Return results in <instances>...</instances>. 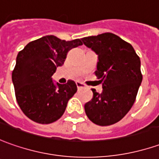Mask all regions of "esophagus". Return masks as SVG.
<instances>
[{
  "mask_svg": "<svg viewBox=\"0 0 159 159\" xmlns=\"http://www.w3.org/2000/svg\"><path fill=\"white\" fill-rule=\"evenodd\" d=\"M75 84H76V86H77V89H78V90L84 89V88H85V87H86V85L84 84L83 83H80V82H76Z\"/></svg>",
  "mask_w": 159,
  "mask_h": 159,
  "instance_id": "1",
  "label": "esophagus"
}]
</instances>
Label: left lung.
<instances>
[{
    "instance_id": "obj_1",
    "label": "left lung",
    "mask_w": 159,
    "mask_h": 159,
    "mask_svg": "<svg viewBox=\"0 0 159 159\" xmlns=\"http://www.w3.org/2000/svg\"><path fill=\"white\" fill-rule=\"evenodd\" d=\"M82 41L98 55L95 75L103 88L101 93L91 90L93 98L84 105L86 115L98 126L112 125L135 101L143 80L140 58L129 43L113 33L85 37Z\"/></svg>"
}]
</instances>
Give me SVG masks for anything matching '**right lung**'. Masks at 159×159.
<instances>
[{
	"instance_id": "right-lung-1",
	"label": "right lung",
	"mask_w": 159,
	"mask_h": 159,
	"mask_svg": "<svg viewBox=\"0 0 159 159\" xmlns=\"http://www.w3.org/2000/svg\"><path fill=\"white\" fill-rule=\"evenodd\" d=\"M81 45L79 39L66 41L49 35L30 42L18 52L12 82L16 101L31 120L49 124L62 116L77 87L72 80L54 84L52 75L69 50Z\"/></svg>"
}]
</instances>
